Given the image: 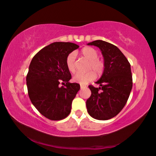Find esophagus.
<instances>
[{
  "instance_id": "1",
  "label": "esophagus",
  "mask_w": 156,
  "mask_h": 156,
  "mask_svg": "<svg viewBox=\"0 0 156 156\" xmlns=\"http://www.w3.org/2000/svg\"><path fill=\"white\" fill-rule=\"evenodd\" d=\"M85 87V86H84V85H80V89L81 90H83V89H84Z\"/></svg>"
}]
</instances>
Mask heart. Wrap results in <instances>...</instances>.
I'll use <instances>...</instances> for the list:
<instances>
[{
    "label": "heart",
    "instance_id": "heart-1",
    "mask_svg": "<svg viewBox=\"0 0 156 156\" xmlns=\"http://www.w3.org/2000/svg\"><path fill=\"white\" fill-rule=\"evenodd\" d=\"M81 54L90 61V69H93L98 74L103 72L104 64L97 58L98 53L96 49L90 46L85 47L81 50ZM75 59L76 54L73 52L69 53L66 58V66L71 73H74L76 71ZM95 77V73L93 71H90L87 73H76L73 77V80L80 85H87L89 82L93 80Z\"/></svg>",
    "mask_w": 156,
    "mask_h": 156
}]
</instances>
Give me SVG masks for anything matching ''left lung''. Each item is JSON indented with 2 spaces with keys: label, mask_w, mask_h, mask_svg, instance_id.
<instances>
[{
  "label": "left lung",
  "mask_w": 156,
  "mask_h": 156,
  "mask_svg": "<svg viewBox=\"0 0 156 156\" xmlns=\"http://www.w3.org/2000/svg\"><path fill=\"white\" fill-rule=\"evenodd\" d=\"M87 45L99 48L104 59V70L96 84L99 87L89 86L91 94L86 101L87 112L98 120H108L121 112L133 87L129 62L117 46L103 40Z\"/></svg>",
  "instance_id": "8db88e82"
}]
</instances>
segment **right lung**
<instances>
[{
  "mask_svg": "<svg viewBox=\"0 0 156 156\" xmlns=\"http://www.w3.org/2000/svg\"><path fill=\"white\" fill-rule=\"evenodd\" d=\"M78 48L71 42L52 43L39 51L30 64L26 76L29 98L48 119H63L71 112L72 101L80 87L69 83L71 75L66 66V58ZM60 82L64 86L59 85Z\"/></svg>",
  "mask_w": 156,
  "mask_h": 156,
  "instance_id": "add662e5",
  "label": "right lung"
}]
</instances>
